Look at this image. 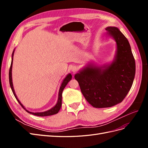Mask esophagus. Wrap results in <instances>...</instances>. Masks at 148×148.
Wrapping results in <instances>:
<instances>
[{
    "label": "esophagus",
    "instance_id": "esophagus-1",
    "mask_svg": "<svg viewBox=\"0 0 148 148\" xmlns=\"http://www.w3.org/2000/svg\"><path fill=\"white\" fill-rule=\"evenodd\" d=\"M71 70H72L73 72H75V71H77V69L76 68V67H75V66H73L72 68H71Z\"/></svg>",
    "mask_w": 148,
    "mask_h": 148
}]
</instances>
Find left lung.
Here are the masks:
<instances>
[{"label": "left lung", "mask_w": 148, "mask_h": 148, "mask_svg": "<svg viewBox=\"0 0 148 148\" xmlns=\"http://www.w3.org/2000/svg\"><path fill=\"white\" fill-rule=\"evenodd\" d=\"M117 44L115 59L106 66L88 65L75 75L86 100L96 108L112 107L130 90L135 75V60L126 37L116 27L106 28Z\"/></svg>", "instance_id": "8db88e82"}]
</instances>
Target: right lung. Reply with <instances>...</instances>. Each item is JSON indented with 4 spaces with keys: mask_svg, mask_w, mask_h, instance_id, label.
I'll use <instances>...</instances> for the list:
<instances>
[{
    "mask_svg": "<svg viewBox=\"0 0 148 148\" xmlns=\"http://www.w3.org/2000/svg\"><path fill=\"white\" fill-rule=\"evenodd\" d=\"M14 51L15 50H13V53H12V62H11V65H10V70H9V83H10V87L12 89V91L13 93V95L15 96V98L16 99L17 101L19 102V104L21 105V106L23 107V108L27 112L33 114L34 115H37V116H40V117H45V116H49V115H52L57 114L59 112V110L61 108V106H62V92H63L64 89L65 88V87L66 86V85L68 84V83L70 81L71 78H72V76L70 73L67 75L66 77L64 78V79L63 80V82L62 83L61 86L60 87L59 89V95H58V101L56 105L53 107L52 108H51V109H49L48 110H46L45 112H31L28 111V110H26L25 107L23 106V104L20 102V101L18 99V97L16 95V94L15 92L14 91V88H13V83H12V64H13V54H14Z\"/></svg>",
    "mask_w": 148,
    "mask_h": 148,
    "instance_id": "add662e5",
    "label": "right lung"
}]
</instances>
